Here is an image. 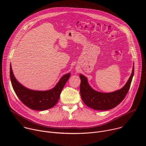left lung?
<instances>
[{
    "mask_svg": "<svg viewBox=\"0 0 146 146\" xmlns=\"http://www.w3.org/2000/svg\"><path fill=\"white\" fill-rule=\"evenodd\" d=\"M134 75V65L132 74L126 84L121 89L110 93H102L92 89L88 84L87 77L80 74L81 83L80 95L86 105L94 110H108L114 108L123 100L127 95Z\"/></svg>",
    "mask_w": 146,
    "mask_h": 146,
    "instance_id": "left-lung-1",
    "label": "left lung"
}]
</instances>
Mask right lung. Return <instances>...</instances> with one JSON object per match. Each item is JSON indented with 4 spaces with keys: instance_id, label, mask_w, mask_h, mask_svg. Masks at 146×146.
Returning <instances> with one entry per match:
<instances>
[{
    "instance_id": "1",
    "label": "right lung",
    "mask_w": 146,
    "mask_h": 146,
    "mask_svg": "<svg viewBox=\"0 0 146 146\" xmlns=\"http://www.w3.org/2000/svg\"><path fill=\"white\" fill-rule=\"evenodd\" d=\"M10 76L14 91L20 100L32 110L43 111L52 108L57 103L70 73L62 76L54 88L45 91L31 90L21 84L13 74L11 65Z\"/></svg>"
}]
</instances>
